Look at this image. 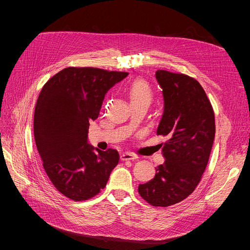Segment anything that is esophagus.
<instances>
[{"instance_id": "esophagus-1", "label": "esophagus", "mask_w": 250, "mask_h": 250, "mask_svg": "<svg viewBox=\"0 0 250 250\" xmlns=\"http://www.w3.org/2000/svg\"><path fill=\"white\" fill-rule=\"evenodd\" d=\"M138 156L133 154V153H129V152H125L121 155V159L123 161H127V160H134V159H137Z\"/></svg>"}]
</instances>
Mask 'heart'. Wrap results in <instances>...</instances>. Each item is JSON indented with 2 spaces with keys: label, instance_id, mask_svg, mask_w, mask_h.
<instances>
[{
  "label": "heart",
  "instance_id": "b5f03b06",
  "mask_svg": "<svg viewBox=\"0 0 250 250\" xmlns=\"http://www.w3.org/2000/svg\"><path fill=\"white\" fill-rule=\"evenodd\" d=\"M125 92L132 104L145 103L149 105L153 97L151 87L142 79H137V80L130 83L126 87Z\"/></svg>",
  "mask_w": 250,
  "mask_h": 250
}]
</instances>
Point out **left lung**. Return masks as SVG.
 Listing matches in <instances>:
<instances>
[{
	"instance_id": "left-lung-1",
	"label": "left lung",
	"mask_w": 250,
	"mask_h": 250,
	"mask_svg": "<svg viewBox=\"0 0 250 250\" xmlns=\"http://www.w3.org/2000/svg\"><path fill=\"white\" fill-rule=\"evenodd\" d=\"M155 76L164 99L157 135L168 139L162 147L165 162L138 190L150 205L169 207L187 199L201 181L215 139V115L195 79L164 70Z\"/></svg>"
}]
</instances>
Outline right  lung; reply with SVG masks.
I'll list each match as a JSON object with an SVG mask.
<instances>
[{
  "label": "right lung",
  "mask_w": 250,
  "mask_h": 250,
  "mask_svg": "<svg viewBox=\"0 0 250 250\" xmlns=\"http://www.w3.org/2000/svg\"><path fill=\"white\" fill-rule=\"evenodd\" d=\"M128 73L65 68L42 87L34 110V139L49 180L64 196L86 201L106 186L120 161L114 149L88 144L89 122L99 115L106 92Z\"/></svg>",
  "instance_id": "obj_1"
}]
</instances>
